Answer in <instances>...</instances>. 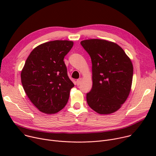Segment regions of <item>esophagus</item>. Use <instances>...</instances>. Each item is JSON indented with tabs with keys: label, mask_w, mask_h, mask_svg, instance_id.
I'll return each instance as SVG.
<instances>
[{
	"label": "esophagus",
	"mask_w": 156,
	"mask_h": 156,
	"mask_svg": "<svg viewBox=\"0 0 156 156\" xmlns=\"http://www.w3.org/2000/svg\"><path fill=\"white\" fill-rule=\"evenodd\" d=\"M81 81H82V79H81V78H79V79H78L76 80V84H77V85H80L81 84Z\"/></svg>",
	"instance_id": "1"
}]
</instances>
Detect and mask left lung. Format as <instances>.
<instances>
[{
  "mask_svg": "<svg viewBox=\"0 0 156 156\" xmlns=\"http://www.w3.org/2000/svg\"><path fill=\"white\" fill-rule=\"evenodd\" d=\"M80 44L92 64L93 85L87 94V104L99 114L116 112L131 91L133 73L131 59L120 46L108 40L89 39Z\"/></svg>",
  "mask_w": 156,
  "mask_h": 156,
  "instance_id": "1",
  "label": "left lung"
}]
</instances>
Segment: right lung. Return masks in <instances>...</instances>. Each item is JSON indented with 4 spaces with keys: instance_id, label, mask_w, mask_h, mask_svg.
Returning a JSON list of instances; mask_svg holds the SVG:
<instances>
[{
    "instance_id": "right-lung-1",
    "label": "right lung",
    "mask_w": 156,
    "mask_h": 156,
    "mask_svg": "<svg viewBox=\"0 0 156 156\" xmlns=\"http://www.w3.org/2000/svg\"><path fill=\"white\" fill-rule=\"evenodd\" d=\"M73 46L68 40H54L33 50L21 73L24 90L35 107L55 114L66 105L74 84L68 76L64 56Z\"/></svg>"
}]
</instances>
